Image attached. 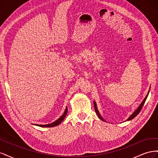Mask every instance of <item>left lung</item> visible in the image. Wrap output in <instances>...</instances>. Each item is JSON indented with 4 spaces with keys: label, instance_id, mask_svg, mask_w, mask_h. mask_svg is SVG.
<instances>
[{
    "label": "left lung",
    "instance_id": "1",
    "mask_svg": "<svg viewBox=\"0 0 158 158\" xmlns=\"http://www.w3.org/2000/svg\"><path fill=\"white\" fill-rule=\"evenodd\" d=\"M149 92H150V89H149V91H148V94H147V95H146V96L145 97V98L144 99V100H143L142 102L140 103V106H138V107L135 110V111L134 112V113L131 114V115L127 119V121H131V120H132V119H133V118H135L136 116H137V114L140 112L141 109H142V108L143 106H144V103H145V102H146V99H147V97H148V94H149ZM94 105L95 111V112H96V113H97V114H98V116L99 117V118L100 119H101L102 121H106V120H104V119L103 118V117H102L101 114H100V113H99V111H98V107H97V104H96V103H95V101L94 102Z\"/></svg>",
    "mask_w": 158,
    "mask_h": 158
}]
</instances>
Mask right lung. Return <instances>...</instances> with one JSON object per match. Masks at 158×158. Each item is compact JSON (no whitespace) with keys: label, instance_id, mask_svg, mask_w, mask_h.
<instances>
[{"label":"right lung","instance_id":"obj_1","mask_svg":"<svg viewBox=\"0 0 158 158\" xmlns=\"http://www.w3.org/2000/svg\"><path fill=\"white\" fill-rule=\"evenodd\" d=\"M67 111H68V108H67V107H66L63 115L60 116L58 119H57V120H56L54 122H52V123L47 124V125H37V124H35L34 125L40 127H56L57 125H59V124H60L61 122L64 120L66 115V114H67Z\"/></svg>","mask_w":158,"mask_h":158}]
</instances>
